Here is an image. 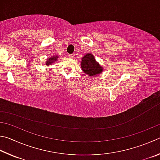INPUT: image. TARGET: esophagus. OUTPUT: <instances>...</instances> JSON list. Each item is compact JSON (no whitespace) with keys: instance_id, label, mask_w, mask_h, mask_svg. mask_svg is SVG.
I'll return each mask as SVG.
<instances>
[{"instance_id":"esophagus-1","label":"esophagus","mask_w":160,"mask_h":160,"mask_svg":"<svg viewBox=\"0 0 160 160\" xmlns=\"http://www.w3.org/2000/svg\"><path fill=\"white\" fill-rule=\"evenodd\" d=\"M68 57H69V58L72 59V58H74V54H69V55H68Z\"/></svg>"}]
</instances>
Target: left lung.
<instances>
[{
	"instance_id": "obj_1",
	"label": "left lung",
	"mask_w": 160,
	"mask_h": 160,
	"mask_svg": "<svg viewBox=\"0 0 160 160\" xmlns=\"http://www.w3.org/2000/svg\"><path fill=\"white\" fill-rule=\"evenodd\" d=\"M81 67L83 72L90 77L101 74L103 70L102 67L100 66L91 53H87L82 58Z\"/></svg>"
}]
</instances>
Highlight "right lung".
<instances>
[{
    "label": "right lung",
    "instance_id": "1",
    "mask_svg": "<svg viewBox=\"0 0 160 160\" xmlns=\"http://www.w3.org/2000/svg\"><path fill=\"white\" fill-rule=\"evenodd\" d=\"M58 56L55 55V56H52L51 58H48L46 60V64H47V65H50V64H51L52 63L54 62H55L56 60H58Z\"/></svg>",
    "mask_w": 160,
    "mask_h": 160
}]
</instances>
